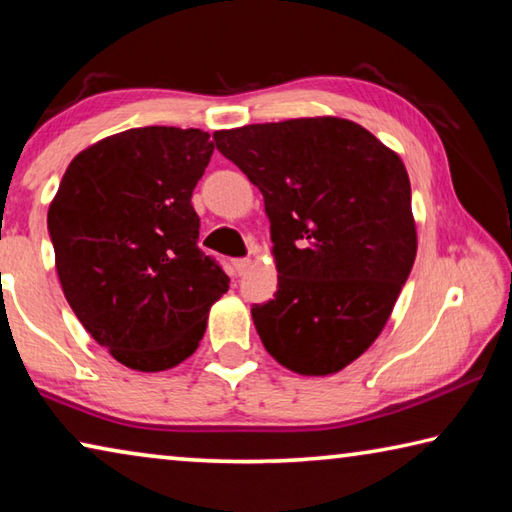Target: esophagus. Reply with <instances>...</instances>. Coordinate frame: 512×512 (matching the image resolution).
Listing matches in <instances>:
<instances>
[{"label": "esophagus", "mask_w": 512, "mask_h": 512, "mask_svg": "<svg viewBox=\"0 0 512 512\" xmlns=\"http://www.w3.org/2000/svg\"><path fill=\"white\" fill-rule=\"evenodd\" d=\"M250 264H253V262H250L248 257H244V259H235V262H232V266H235V271H237L239 275H241V273H246L248 268H250Z\"/></svg>", "instance_id": "esophagus-1"}]
</instances>
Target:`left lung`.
Listing matches in <instances>:
<instances>
[{
  "label": "left lung",
  "mask_w": 512,
  "mask_h": 512,
  "mask_svg": "<svg viewBox=\"0 0 512 512\" xmlns=\"http://www.w3.org/2000/svg\"><path fill=\"white\" fill-rule=\"evenodd\" d=\"M214 142L271 221L277 291L250 311L259 339L298 375H334L375 343L418 253L402 158L341 117L250 124Z\"/></svg>",
  "instance_id": "left-lung-1"
}]
</instances>
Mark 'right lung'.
<instances>
[{"label": "right lung", "instance_id": "add662e5", "mask_svg": "<svg viewBox=\"0 0 512 512\" xmlns=\"http://www.w3.org/2000/svg\"><path fill=\"white\" fill-rule=\"evenodd\" d=\"M210 133L146 126L69 162L49 205L56 271L88 334L126 368L169 370L196 352L230 277L198 241L194 187Z\"/></svg>", "mask_w": 512, "mask_h": 512}]
</instances>
